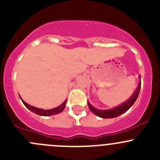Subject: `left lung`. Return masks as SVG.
Segmentation results:
<instances>
[{"label": "left lung", "instance_id": "1", "mask_svg": "<svg viewBox=\"0 0 160 160\" xmlns=\"http://www.w3.org/2000/svg\"><path fill=\"white\" fill-rule=\"evenodd\" d=\"M140 89H141V82L138 84V88L135 93H133L132 97L124 104H121V105L118 106L117 108L111 109V110H98V109L94 108L89 102H88V107H89L90 110L92 111L94 114L98 115V117L103 118H113L118 117L119 115L122 114L123 113H125L128 109L133 105L134 103L136 101L137 98H138V94H139Z\"/></svg>", "mask_w": 160, "mask_h": 160}]
</instances>
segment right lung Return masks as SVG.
I'll return each instance as SVG.
<instances>
[{"label": "right lung", "instance_id": "right-lung-1", "mask_svg": "<svg viewBox=\"0 0 160 160\" xmlns=\"http://www.w3.org/2000/svg\"><path fill=\"white\" fill-rule=\"evenodd\" d=\"M22 102H23V104H25V107H26L28 109H29V110L31 111H32V112L35 113V114H38V115H41V116H49V115H52V114H59V113L62 112L66 107L67 100H66V101H64V102L62 103L60 106L56 108L51 109V110H43V109L37 108H35V107H33V106L29 105V104H28L27 103H25L24 101H22Z\"/></svg>", "mask_w": 160, "mask_h": 160}]
</instances>
